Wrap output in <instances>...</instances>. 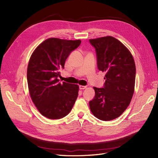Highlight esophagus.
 Returning <instances> with one entry per match:
<instances>
[{"instance_id": "esophagus-1", "label": "esophagus", "mask_w": 158, "mask_h": 158, "mask_svg": "<svg viewBox=\"0 0 158 158\" xmlns=\"http://www.w3.org/2000/svg\"><path fill=\"white\" fill-rule=\"evenodd\" d=\"M79 88H80V89H85V88H87V86H85V85H79Z\"/></svg>"}]
</instances>
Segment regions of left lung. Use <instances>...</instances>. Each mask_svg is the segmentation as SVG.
Instances as JSON below:
<instances>
[{"mask_svg": "<svg viewBox=\"0 0 158 158\" xmlns=\"http://www.w3.org/2000/svg\"><path fill=\"white\" fill-rule=\"evenodd\" d=\"M95 49L99 70L106 73L104 87H94L95 98L89 102L94 115L102 121L121 116L135 92L136 66L127 47L112 36L89 40Z\"/></svg>", "mask_w": 158, "mask_h": 158, "instance_id": "obj_1", "label": "left lung"}]
</instances>
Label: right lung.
<instances>
[{
	"label": "right lung",
	"instance_id": "obj_1",
	"mask_svg": "<svg viewBox=\"0 0 158 158\" xmlns=\"http://www.w3.org/2000/svg\"><path fill=\"white\" fill-rule=\"evenodd\" d=\"M81 40L49 38L33 52L27 70L28 89L38 111L47 118L59 119L70 113L77 99L79 86L59 82V69H64L70 52Z\"/></svg>",
	"mask_w": 158,
	"mask_h": 158
}]
</instances>
